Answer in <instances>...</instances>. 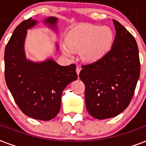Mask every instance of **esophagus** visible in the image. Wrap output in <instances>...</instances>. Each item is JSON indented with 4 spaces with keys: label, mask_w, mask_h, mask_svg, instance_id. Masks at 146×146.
Here are the masks:
<instances>
[{
    "label": "esophagus",
    "mask_w": 146,
    "mask_h": 146,
    "mask_svg": "<svg viewBox=\"0 0 146 146\" xmlns=\"http://www.w3.org/2000/svg\"><path fill=\"white\" fill-rule=\"evenodd\" d=\"M81 68L80 67H77L76 68V73L78 75H79V73H80V72H81Z\"/></svg>",
    "instance_id": "esophagus-1"
}]
</instances>
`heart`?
<instances>
[{
    "label": "heart",
    "instance_id": "heart-1",
    "mask_svg": "<svg viewBox=\"0 0 146 146\" xmlns=\"http://www.w3.org/2000/svg\"><path fill=\"white\" fill-rule=\"evenodd\" d=\"M113 40V33L110 27L84 25L75 27L68 33L66 45L62 46V51L69 58L73 57L74 52H79L83 62L93 63L107 55Z\"/></svg>",
    "mask_w": 146,
    "mask_h": 146
}]
</instances>
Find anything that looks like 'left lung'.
<instances>
[{
    "mask_svg": "<svg viewBox=\"0 0 146 146\" xmlns=\"http://www.w3.org/2000/svg\"><path fill=\"white\" fill-rule=\"evenodd\" d=\"M116 36L111 49L98 62L82 65L79 77L85 85V104L98 119L119 115L128 107L140 75L135 38L113 20Z\"/></svg>",
    "mask_w": 146,
    "mask_h": 146,
    "instance_id": "obj_1",
    "label": "left lung"
}]
</instances>
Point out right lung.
I'll return each mask as SVG.
<instances>
[{"label": "right lung", "mask_w": 146, "mask_h": 146, "mask_svg": "<svg viewBox=\"0 0 146 146\" xmlns=\"http://www.w3.org/2000/svg\"><path fill=\"white\" fill-rule=\"evenodd\" d=\"M57 22L55 17L43 20L55 32H58ZM37 23L30 18L14 30L4 51V74L7 88L21 111L33 119L48 121L57 116L64 89L78 75L74 64L62 66L52 58L37 62L27 59L24 48L27 30Z\"/></svg>", "instance_id": "right-lung-1"}]
</instances>
